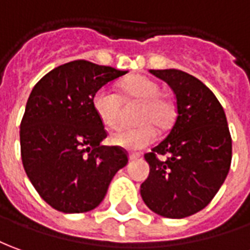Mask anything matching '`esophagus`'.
Listing matches in <instances>:
<instances>
[{
    "label": "esophagus",
    "mask_w": 250,
    "mask_h": 250,
    "mask_svg": "<svg viewBox=\"0 0 250 250\" xmlns=\"http://www.w3.org/2000/svg\"><path fill=\"white\" fill-rule=\"evenodd\" d=\"M142 155L140 154H137V152H130L129 154V161H136V159H139Z\"/></svg>",
    "instance_id": "esophagus-1"
}]
</instances>
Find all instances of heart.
Returning a JSON list of instances; mask_svg holds the SVG:
<instances>
[{
	"label": "heart",
	"mask_w": 250,
	"mask_h": 250,
	"mask_svg": "<svg viewBox=\"0 0 250 250\" xmlns=\"http://www.w3.org/2000/svg\"><path fill=\"white\" fill-rule=\"evenodd\" d=\"M121 91L125 99L142 102L136 115V121L140 125L118 129L110 136V143L115 147L139 151L155 142L156 132L152 125L158 129L171 126L175 118V106L168 98L161 95L159 84L146 76L126 79L121 83ZM92 107L104 128L113 129L118 125L121 103L114 89L107 85L96 89L92 96Z\"/></svg>",
	"instance_id": "obj_1"
}]
</instances>
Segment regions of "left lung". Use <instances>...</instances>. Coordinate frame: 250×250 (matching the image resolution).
Returning a JSON list of instances; mask_svg holds the SVG:
<instances>
[{"label": "left lung", "instance_id": "1", "mask_svg": "<svg viewBox=\"0 0 250 250\" xmlns=\"http://www.w3.org/2000/svg\"><path fill=\"white\" fill-rule=\"evenodd\" d=\"M149 72L173 89L177 118L166 139L144 155L149 175L140 194L155 214L181 219L207 207L225 182L231 136L222 104L199 79L178 69Z\"/></svg>", "mask_w": 250, "mask_h": 250}]
</instances>
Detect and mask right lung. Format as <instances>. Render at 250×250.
<instances>
[{
	"mask_svg": "<svg viewBox=\"0 0 250 250\" xmlns=\"http://www.w3.org/2000/svg\"><path fill=\"white\" fill-rule=\"evenodd\" d=\"M125 73L77 60L50 70L31 91L20 124L21 161L36 192L57 211L98 207L128 163L124 148L101 146L107 133L92 107L96 89Z\"/></svg>",
	"mask_w": 250,
	"mask_h": 250,
	"instance_id": "1",
	"label": "right lung"
}]
</instances>
